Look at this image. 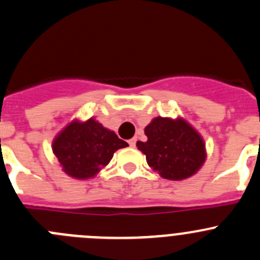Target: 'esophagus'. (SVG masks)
Instances as JSON below:
<instances>
[{
    "mask_svg": "<svg viewBox=\"0 0 260 260\" xmlns=\"http://www.w3.org/2000/svg\"><path fill=\"white\" fill-rule=\"evenodd\" d=\"M136 141H137V140H136V138H131V140L128 141V143H129L131 147H135V146H136Z\"/></svg>",
    "mask_w": 260,
    "mask_h": 260,
    "instance_id": "1",
    "label": "esophagus"
}]
</instances>
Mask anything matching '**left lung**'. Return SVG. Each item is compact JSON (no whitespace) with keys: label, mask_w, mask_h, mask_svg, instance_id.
Segmentation results:
<instances>
[{"label":"left lung","mask_w":260,"mask_h":260,"mask_svg":"<svg viewBox=\"0 0 260 260\" xmlns=\"http://www.w3.org/2000/svg\"><path fill=\"white\" fill-rule=\"evenodd\" d=\"M145 135L147 141H138V150L146 155L148 166L164 179L183 180L194 175L205 162V141L181 118H153Z\"/></svg>","instance_id":"8db88e82"}]
</instances>
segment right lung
Listing matches in <instances>:
<instances>
[{
  "label": "right lung",
  "mask_w": 260,
  "mask_h": 260,
  "mask_svg": "<svg viewBox=\"0 0 260 260\" xmlns=\"http://www.w3.org/2000/svg\"><path fill=\"white\" fill-rule=\"evenodd\" d=\"M127 146L113 131L90 118L64 127L53 141L52 150L67 175L89 179L109 164L115 151Z\"/></svg>",
  "instance_id": "right-lung-1"
}]
</instances>
